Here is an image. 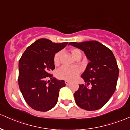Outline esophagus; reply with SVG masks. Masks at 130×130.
I'll list each match as a JSON object with an SVG mask.
<instances>
[{
    "label": "esophagus",
    "instance_id": "esophagus-1",
    "mask_svg": "<svg viewBox=\"0 0 130 130\" xmlns=\"http://www.w3.org/2000/svg\"><path fill=\"white\" fill-rule=\"evenodd\" d=\"M65 83L66 84V85H69L70 83V81H68V80H65Z\"/></svg>",
    "mask_w": 130,
    "mask_h": 130
}]
</instances>
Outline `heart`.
Wrapping results in <instances>:
<instances>
[{
    "instance_id": "obj_1",
    "label": "heart",
    "mask_w": 130,
    "mask_h": 130,
    "mask_svg": "<svg viewBox=\"0 0 130 130\" xmlns=\"http://www.w3.org/2000/svg\"><path fill=\"white\" fill-rule=\"evenodd\" d=\"M72 56L74 59H80L81 57V52L79 49L74 48L70 51ZM61 53L57 52L55 54L54 57V63L55 65H58L60 63ZM79 70L76 67H62L58 70L57 72V76L60 79H65V80H73L76 78V76L79 73Z\"/></svg>"
}]
</instances>
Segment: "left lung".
<instances>
[{"label": "left lung", "instance_id": "obj_1", "mask_svg": "<svg viewBox=\"0 0 130 130\" xmlns=\"http://www.w3.org/2000/svg\"><path fill=\"white\" fill-rule=\"evenodd\" d=\"M84 51L90 62L81 77L85 85H79L74 93L78 107L86 110H96L104 105L115 92L119 70L113 52L96 41L70 42ZM91 85V88L87 86Z\"/></svg>", "mask_w": 130, "mask_h": 130}]
</instances>
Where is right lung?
<instances>
[{
    "mask_svg": "<svg viewBox=\"0 0 130 130\" xmlns=\"http://www.w3.org/2000/svg\"><path fill=\"white\" fill-rule=\"evenodd\" d=\"M67 44L42 38L28 46L21 55L18 85L26 102L34 110L46 112L56 105L60 89L66 85L63 80L54 78L51 72L55 69V53Z\"/></svg>",
    "mask_w": 130,
    "mask_h": 130,
    "instance_id": "1",
    "label": "right lung"
}]
</instances>
